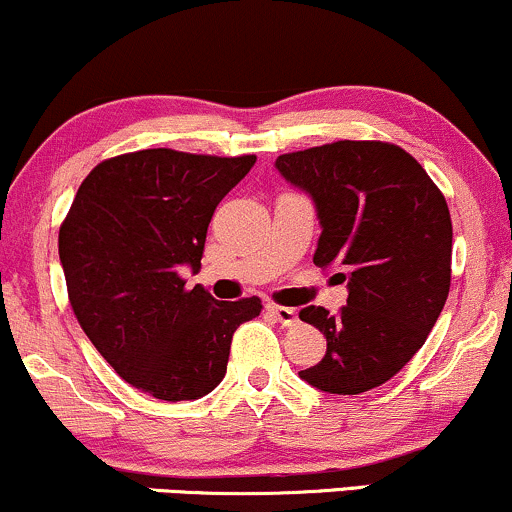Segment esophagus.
Wrapping results in <instances>:
<instances>
[{"mask_svg":"<svg viewBox=\"0 0 512 512\" xmlns=\"http://www.w3.org/2000/svg\"><path fill=\"white\" fill-rule=\"evenodd\" d=\"M267 310H269V313H272V315L276 317V320H279L284 327H293V325H296V322H298L296 308H286V305H274V303H269Z\"/></svg>","mask_w":512,"mask_h":512,"instance_id":"esophagus-1","label":"esophagus"}]
</instances>
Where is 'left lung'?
<instances>
[{
  "mask_svg": "<svg viewBox=\"0 0 512 512\" xmlns=\"http://www.w3.org/2000/svg\"><path fill=\"white\" fill-rule=\"evenodd\" d=\"M274 166L315 202L313 262L349 289L339 315L320 305L298 313L327 339L322 361L298 375L330 395H361L407 366L448 301V204L421 163L387 142L344 139Z\"/></svg>",
  "mask_w": 512,
  "mask_h": 512,
  "instance_id": "left-lung-1",
  "label": "left lung"
}]
</instances>
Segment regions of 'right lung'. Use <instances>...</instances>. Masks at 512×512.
<instances>
[{"label":"right lung","instance_id":"1","mask_svg":"<svg viewBox=\"0 0 512 512\" xmlns=\"http://www.w3.org/2000/svg\"><path fill=\"white\" fill-rule=\"evenodd\" d=\"M255 156L144 149L98 163L60 228V262L81 330L122 380L166 402L209 395L226 375L257 296L216 301L197 272L216 207Z\"/></svg>","mask_w":512,"mask_h":512}]
</instances>
